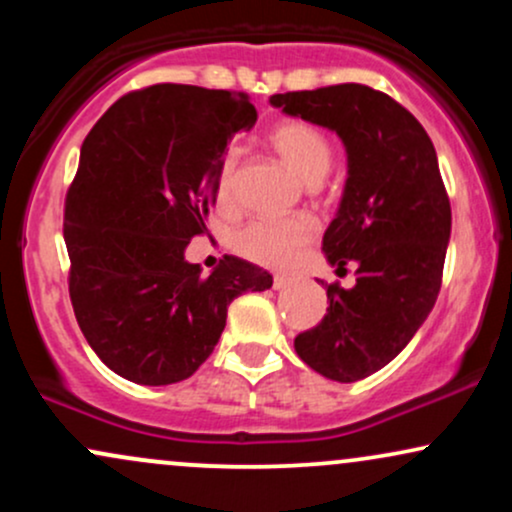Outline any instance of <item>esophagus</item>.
<instances>
[{
    "label": "esophagus",
    "instance_id": "obj_1",
    "mask_svg": "<svg viewBox=\"0 0 512 512\" xmlns=\"http://www.w3.org/2000/svg\"><path fill=\"white\" fill-rule=\"evenodd\" d=\"M286 284H291V274H274V289H284Z\"/></svg>",
    "mask_w": 512,
    "mask_h": 512
}]
</instances>
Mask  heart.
<instances>
[{"instance_id": "1", "label": "heart", "mask_w": 512, "mask_h": 512, "mask_svg": "<svg viewBox=\"0 0 512 512\" xmlns=\"http://www.w3.org/2000/svg\"><path fill=\"white\" fill-rule=\"evenodd\" d=\"M269 142L276 154L284 158L305 182L322 180L332 166V142L320 127L305 120H284L272 127ZM238 151L228 149L216 170V202L231 207L236 199ZM315 221L310 216H289V219H255L233 233V250L245 260L262 267H289L298 260L315 236Z\"/></svg>"}]
</instances>
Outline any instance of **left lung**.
Wrapping results in <instances>:
<instances>
[{"label": "left lung", "mask_w": 512, "mask_h": 512, "mask_svg": "<svg viewBox=\"0 0 512 512\" xmlns=\"http://www.w3.org/2000/svg\"><path fill=\"white\" fill-rule=\"evenodd\" d=\"M269 103L346 146L349 178L322 250L339 276L356 267V286L322 281L327 315L293 346L325 378L356 383L387 366L436 305L452 226L436 149L407 108L363 84L276 93Z\"/></svg>", "instance_id": "left-lung-1"}]
</instances>
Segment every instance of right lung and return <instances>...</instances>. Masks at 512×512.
<instances>
[{"label":"right lung","mask_w":512,"mask_h":512,"mask_svg":"<svg viewBox=\"0 0 512 512\" xmlns=\"http://www.w3.org/2000/svg\"><path fill=\"white\" fill-rule=\"evenodd\" d=\"M257 120L245 93L185 84L132 91L81 144L64 199L69 298L98 358L139 385L190 378L233 298L272 274L226 255L209 276L185 260L207 231L228 139Z\"/></svg>","instance_id":"1"}]
</instances>
